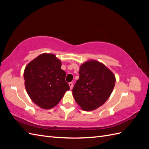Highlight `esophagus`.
Returning <instances> with one entry per match:
<instances>
[{
    "mask_svg": "<svg viewBox=\"0 0 149 149\" xmlns=\"http://www.w3.org/2000/svg\"><path fill=\"white\" fill-rule=\"evenodd\" d=\"M69 86H70V89H71L72 88H73V83H69Z\"/></svg>",
    "mask_w": 149,
    "mask_h": 149,
    "instance_id": "1",
    "label": "esophagus"
}]
</instances>
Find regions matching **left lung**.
Here are the masks:
<instances>
[{
    "instance_id": "left-lung-1",
    "label": "left lung",
    "mask_w": 149,
    "mask_h": 149,
    "mask_svg": "<svg viewBox=\"0 0 149 149\" xmlns=\"http://www.w3.org/2000/svg\"><path fill=\"white\" fill-rule=\"evenodd\" d=\"M79 74L72 92L81 109L90 111L103 105L114 88V73L102 63L90 60L80 66Z\"/></svg>"
}]
</instances>
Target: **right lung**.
Returning <instances> with one entry per match:
<instances>
[{"mask_svg": "<svg viewBox=\"0 0 149 149\" xmlns=\"http://www.w3.org/2000/svg\"><path fill=\"white\" fill-rule=\"evenodd\" d=\"M61 60L52 53H42L26 66L25 86L32 101L42 109L56 106L70 89Z\"/></svg>", "mask_w": 149, "mask_h": 149, "instance_id": "right-lung-1", "label": "right lung"}]
</instances>
